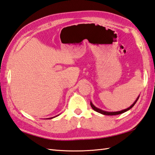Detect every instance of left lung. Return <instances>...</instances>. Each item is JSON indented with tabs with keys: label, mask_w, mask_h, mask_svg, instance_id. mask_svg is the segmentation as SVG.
I'll return each instance as SVG.
<instances>
[{
	"label": "left lung",
	"mask_w": 155,
	"mask_h": 155,
	"mask_svg": "<svg viewBox=\"0 0 155 155\" xmlns=\"http://www.w3.org/2000/svg\"><path fill=\"white\" fill-rule=\"evenodd\" d=\"M139 97L140 96H138V97H137V99H136V101L134 102V104H133L131 106H130V107H129L128 108H127V109H126V110H122V111H114V112H110V111H104V110H100V109H99V108H97V107H96L95 105H94L91 102V107L94 110H95V111H97V112H98V113H100V114H104V115H107V116H116V115H119V114H123V113H124V112H126V111H128L129 110H130V109H131L133 106H134V105H135V104L136 103V101H138V98H139Z\"/></svg>",
	"instance_id": "left-lung-1"
}]
</instances>
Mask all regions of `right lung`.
I'll list each match as a JSON object with an SVG mask.
<instances>
[{
  "label": "right lung",
  "mask_w": 155,
  "mask_h": 155,
  "mask_svg": "<svg viewBox=\"0 0 155 155\" xmlns=\"http://www.w3.org/2000/svg\"><path fill=\"white\" fill-rule=\"evenodd\" d=\"M54 117H50V118H48V119H52V118H54Z\"/></svg>",
  "instance_id": "right-lung-1"
}]
</instances>
